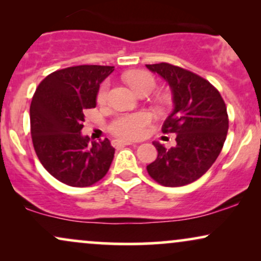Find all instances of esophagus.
I'll return each mask as SVG.
<instances>
[{
    "instance_id": "1",
    "label": "esophagus",
    "mask_w": 261,
    "mask_h": 261,
    "mask_svg": "<svg viewBox=\"0 0 261 261\" xmlns=\"http://www.w3.org/2000/svg\"><path fill=\"white\" fill-rule=\"evenodd\" d=\"M113 145L116 146V147H124V146H135V143L126 140H114Z\"/></svg>"
}]
</instances>
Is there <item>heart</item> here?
Segmentation results:
<instances>
[{"instance_id": "obj_1", "label": "heart", "mask_w": 261, "mask_h": 261, "mask_svg": "<svg viewBox=\"0 0 261 261\" xmlns=\"http://www.w3.org/2000/svg\"><path fill=\"white\" fill-rule=\"evenodd\" d=\"M126 82L135 89L136 93L152 92L155 87V80L152 74L146 71H134L125 74ZM109 97V82H104L98 91L97 101L99 104H106ZM151 116L146 113L124 114L110 124V130L116 136L122 139H140L146 133Z\"/></svg>"}]
</instances>
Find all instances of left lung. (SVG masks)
Segmentation results:
<instances>
[{
    "instance_id": "8db88e82",
    "label": "left lung",
    "mask_w": 261,
    "mask_h": 261,
    "mask_svg": "<svg viewBox=\"0 0 261 261\" xmlns=\"http://www.w3.org/2000/svg\"><path fill=\"white\" fill-rule=\"evenodd\" d=\"M168 83L173 112L162 131L176 135L169 149L153 142L157 160L147 166L152 179L163 187H182L197 180L217 160L228 131V115L220 92L196 73L161 62L146 65Z\"/></svg>"
}]
</instances>
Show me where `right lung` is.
Masks as SVG:
<instances>
[{"instance_id":"add662e5","label":"right lung","mask_w":261,"mask_h":261,"mask_svg":"<svg viewBox=\"0 0 261 261\" xmlns=\"http://www.w3.org/2000/svg\"><path fill=\"white\" fill-rule=\"evenodd\" d=\"M114 66L81 65L55 71L41 81L31 104L33 146L44 168L70 187H91L112 164L115 148L106 139L83 136L87 109L97 106L100 83Z\"/></svg>"}]
</instances>
